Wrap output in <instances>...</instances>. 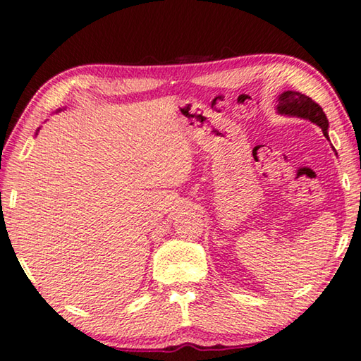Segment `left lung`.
Masks as SVG:
<instances>
[{"label": "left lung", "instance_id": "8db88e82", "mask_svg": "<svg viewBox=\"0 0 361 361\" xmlns=\"http://www.w3.org/2000/svg\"><path fill=\"white\" fill-rule=\"evenodd\" d=\"M276 114L283 116H294L309 120L314 125L320 126L324 137L329 140L328 135V118L324 115L323 109L314 102L309 96L300 94L298 91H285L276 97Z\"/></svg>", "mask_w": 361, "mask_h": 361}]
</instances>
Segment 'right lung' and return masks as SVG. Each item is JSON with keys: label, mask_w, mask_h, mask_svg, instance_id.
<instances>
[{"label": "right lung", "mask_w": 361, "mask_h": 361, "mask_svg": "<svg viewBox=\"0 0 361 361\" xmlns=\"http://www.w3.org/2000/svg\"><path fill=\"white\" fill-rule=\"evenodd\" d=\"M57 111H62V109H59V110H57ZM57 111H56V114H57ZM38 131H39V128H38V129H37V134H38Z\"/></svg>", "instance_id": "add662e5"}]
</instances>
